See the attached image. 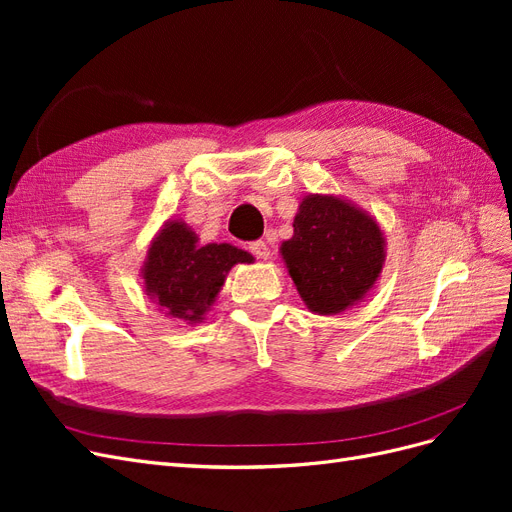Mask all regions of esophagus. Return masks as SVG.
I'll return each instance as SVG.
<instances>
[{
  "mask_svg": "<svg viewBox=\"0 0 512 512\" xmlns=\"http://www.w3.org/2000/svg\"><path fill=\"white\" fill-rule=\"evenodd\" d=\"M250 250H252V254H254L256 258H260V260H269V258H271V250H269V245H267L265 241H254V243H250Z\"/></svg>",
  "mask_w": 512,
  "mask_h": 512,
  "instance_id": "esophagus-1",
  "label": "esophagus"
}]
</instances>
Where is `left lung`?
Returning <instances> with one entry per match:
<instances>
[{"label": "left lung", "instance_id": "1", "mask_svg": "<svg viewBox=\"0 0 512 512\" xmlns=\"http://www.w3.org/2000/svg\"><path fill=\"white\" fill-rule=\"evenodd\" d=\"M292 228L280 254L309 312L335 316L359 305L386 260V239L374 215L344 196L307 194Z\"/></svg>", "mask_w": 512, "mask_h": 512}]
</instances>
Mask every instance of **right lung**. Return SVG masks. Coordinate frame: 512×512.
<instances>
[{"instance_id":"1","label":"right lung","mask_w":512,"mask_h":512,"mask_svg":"<svg viewBox=\"0 0 512 512\" xmlns=\"http://www.w3.org/2000/svg\"><path fill=\"white\" fill-rule=\"evenodd\" d=\"M254 256L230 243L200 245L192 226L166 220L151 239L141 267L143 290L164 316L200 324L218 299L228 271Z\"/></svg>"}]
</instances>
